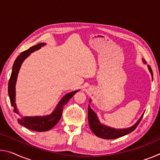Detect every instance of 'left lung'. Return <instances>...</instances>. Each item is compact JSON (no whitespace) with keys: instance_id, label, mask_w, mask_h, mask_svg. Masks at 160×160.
<instances>
[{"instance_id":"8db88e82","label":"left lung","mask_w":160,"mask_h":160,"mask_svg":"<svg viewBox=\"0 0 160 160\" xmlns=\"http://www.w3.org/2000/svg\"><path fill=\"white\" fill-rule=\"evenodd\" d=\"M142 61L144 63H146V62L143 60ZM149 71L151 73L152 78H153V73L152 70L150 66H148ZM92 102V100L90 99V102ZM144 113H142L141 117H140L138 120L137 121V122L135 124H133L132 126L129 127V128H112L104 124H102L100 123L99 119L97 116V113L94 112V111L91 109L90 105L88 106V122L89 126L91 131L93 132V133L97 135V137L101 138L103 139H116L118 138L124 136L127 134L130 133L134 131V130L137 128V126H138L140 121H141V119L143 116Z\"/></svg>"}]
</instances>
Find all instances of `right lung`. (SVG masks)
<instances>
[{
	"label": "right lung",
	"instance_id": "1",
	"mask_svg": "<svg viewBox=\"0 0 160 160\" xmlns=\"http://www.w3.org/2000/svg\"><path fill=\"white\" fill-rule=\"evenodd\" d=\"M46 45L45 43H40L35 46H33L26 50L23 52H22L19 55L17 58L15 59L13 64L12 73L10 75V78L8 82V95L10 100V104L11 106L14 107V112L20 115V113L18 112V109L16 106L15 103V85L17 82V78L18 75L19 70L20 69V67L22 64L23 61L30 55L32 53H33L34 51L39 50L42 47H44ZM80 90L70 92L64 95L60 102L58 103L52 112L48 115L45 116H20V118L18 119V123L20 125L25 126L28 129L32 130V131H38V132H44L49 131L53 127L55 126L57 123L60 120L63 113V107L67 104V102L69 101L70 99H71L74 94L78 92Z\"/></svg>",
	"mask_w": 160,
	"mask_h": 160
}]
</instances>
